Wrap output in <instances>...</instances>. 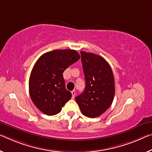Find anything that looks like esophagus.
Instances as JSON below:
<instances>
[{
  "label": "esophagus",
  "instance_id": "obj_1",
  "mask_svg": "<svg viewBox=\"0 0 152 152\" xmlns=\"http://www.w3.org/2000/svg\"><path fill=\"white\" fill-rule=\"evenodd\" d=\"M72 98H74L75 97V95H76V92H75V91H72Z\"/></svg>",
  "mask_w": 152,
  "mask_h": 152
}]
</instances>
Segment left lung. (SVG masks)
Here are the masks:
<instances>
[{
	"instance_id": "8db88e82",
	"label": "left lung",
	"mask_w": 152,
	"mask_h": 152,
	"mask_svg": "<svg viewBox=\"0 0 152 152\" xmlns=\"http://www.w3.org/2000/svg\"><path fill=\"white\" fill-rule=\"evenodd\" d=\"M80 53L86 86L76 102L82 114L93 118L102 115L112 105L114 78L109 64L102 57L85 51Z\"/></svg>"
}]
</instances>
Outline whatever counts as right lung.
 I'll return each instance as SVG.
<instances>
[{
	"mask_svg": "<svg viewBox=\"0 0 152 152\" xmlns=\"http://www.w3.org/2000/svg\"><path fill=\"white\" fill-rule=\"evenodd\" d=\"M80 58L74 50H54L36 62L29 80V92L34 104L42 113L58 114L70 99L72 93L66 88L63 73Z\"/></svg>",
	"mask_w": 152,
	"mask_h": 152,
	"instance_id": "add662e5",
	"label": "right lung"
}]
</instances>
